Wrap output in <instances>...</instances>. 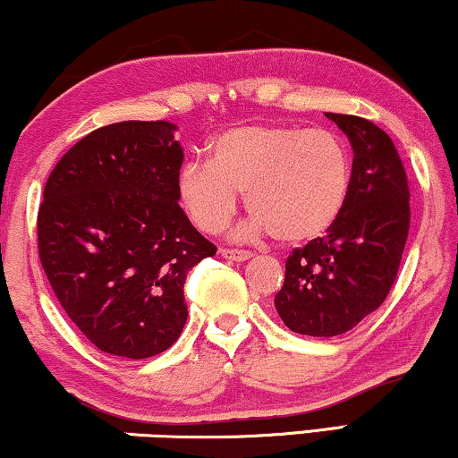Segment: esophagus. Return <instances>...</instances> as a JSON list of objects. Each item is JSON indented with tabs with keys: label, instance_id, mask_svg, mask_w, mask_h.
Masks as SVG:
<instances>
[{
	"label": "esophagus",
	"instance_id": "1",
	"mask_svg": "<svg viewBox=\"0 0 458 458\" xmlns=\"http://www.w3.org/2000/svg\"><path fill=\"white\" fill-rule=\"evenodd\" d=\"M221 256L227 258V260H235V262H243L251 258V251L248 250H229V248H223L221 250Z\"/></svg>",
	"mask_w": 458,
	"mask_h": 458
}]
</instances>
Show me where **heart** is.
I'll return each mask as SVG.
<instances>
[{"label":"heart","instance_id":"b5f03b06","mask_svg":"<svg viewBox=\"0 0 458 458\" xmlns=\"http://www.w3.org/2000/svg\"><path fill=\"white\" fill-rule=\"evenodd\" d=\"M349 185V148L333 131L254 123L216 136L208 163L185 165L177 190L207 233L227 227L245 191L251 233L303 243L333 227Z\"/></svg>","mask_w":458,"mask_h":458}]
</instances>
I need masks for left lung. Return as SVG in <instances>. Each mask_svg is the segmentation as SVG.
Instances as JSON below:
<instances>
[{
	"label": "left lung",
	"instance_id": "1",
	"mask_svg": "<svg viewBox=\"0 0 458 458\" xmlns=\"http://www.w3.org/2000/svg\"><path fill=\"white\" fill-rule=\"evenodd\" d=\"M349 138L353 169L347 202L324 237L284 262L275 308L297 335L339 336L382 306L409 235V183L386 131L357 115L327 114Z\"/></svg>",
	"mask_w": 458,
	"mask_h": 458
}]
</instances>
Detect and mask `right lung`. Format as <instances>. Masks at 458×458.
Segmentation results:
<instances>
[{
  "label": "right lung",
  "mask_w": 458,
  "mask_h": 458,
  "mask_svg": "<svg viewBox=\"0 0 458 458\" xmlns=\"http://www.w3.org/2000/svg\"><path fill=\"white\" fill-rule=\"evenodd\" d=\"M169 122L90 131L51 171L38 258L70 320L105 353H163L188 320V270L216 248L180 204L183 150Z\"/></svg>",
  "instance_id": "1"
}]
</instances>
